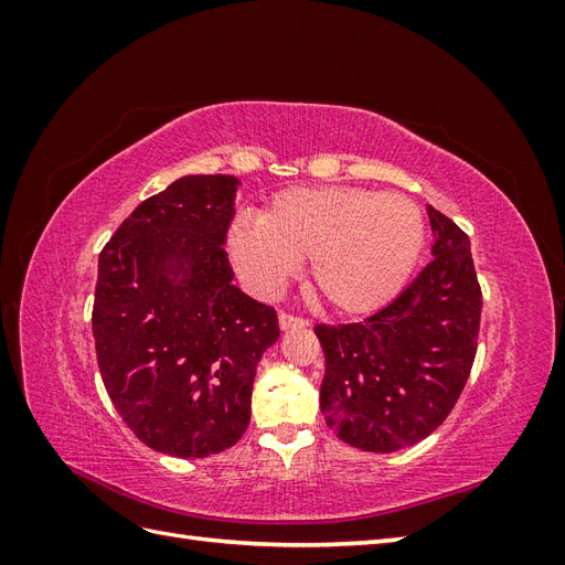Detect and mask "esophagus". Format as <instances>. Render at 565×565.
<instances>
[{
  "instance_id": "obj_1",
  "label": "esophagus",
  "mask_w": 565,
  "mask_h": 565,
  "mask_svg": "<svg viewBox=\"0 0 565 565\" xmlns=\"http://www.w3.org/2000/svg\"><path fill=\"white\" fill-rule=\"evenodd\" d=\"M278 322H280V330H289V328H309V320H303L299 316H292L287 311L278 313Z\"/></svg>"
}]
</instances>
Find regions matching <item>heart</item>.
Here are the masks:
<instances>
[{
  "label": "heart",
  "mask_w": 565,
  "mask_h": 565,
  "mask_svg": "<svg viewBox=\"0 0 565 565\" xmlns=\"http://www.w3.org/2000/svg\"><path fill=\"white\" fill-rule=\"evenodd\" d=\"M426 221L403 193L324 185L289 188L262 221L237 216L228 228L235 266L264 292L311 262V287L330 309L372 313L398 297L424 249Z\"/></svg>",
  "instance_id": "heart-1"
}]
</instances>
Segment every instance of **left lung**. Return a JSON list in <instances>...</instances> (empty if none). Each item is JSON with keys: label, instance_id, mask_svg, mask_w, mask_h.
I'll return each instance as SVG.
<instances>
[{"label": "left lung", "instance_id": "1", "mask_svg": "<svg viewBox=\"0 0 565 565\" xmlns=\"http://www.w3.org/2000/svg\"><path fill=\"white\" fill-rule=\"evenodd\" d=\"M434 259L377 313L316 324L324 351L320 409L353 448L393 452L446 422L465 391L478 347L483 295L469 235L426 207Z\"/></svg>", "mask_w": 565, "mask_h": 565}]
</instances>
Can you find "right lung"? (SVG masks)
<instances>
[{
	"mask_svg": "<svg viewBox=\"0 0 565 565\" xmlns=\"http://www.w3.org/2000/svg\"><path fill=\"white\" fill-rule=\"evenodd\" d=\"M237 179L195 174L143 200L98 256L92 311L108 396L148 448L207 457L243 438L276 309L241 292L224 249Z\"/></svg>",
	"mask_w": 565,
	"mask_h": 565,
	"instance_id": "add662e5",
	"label": "right lung"
}]
</instances>
